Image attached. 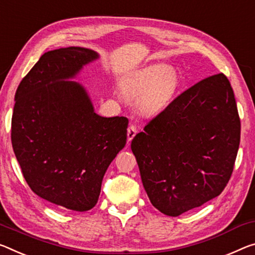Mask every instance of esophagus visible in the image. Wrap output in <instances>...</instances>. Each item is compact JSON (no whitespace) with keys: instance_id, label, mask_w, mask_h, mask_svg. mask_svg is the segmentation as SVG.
I'll list each match as a JSON object with an SVG mask.
<instances>
[{"instance_id":"34e87169","label":"esophagus","mask_w":255,"mask_h":255,"mask_svg":"<svg viewBox=\"0 0 255 255\" xmlns=\"http://www.w3.org/2000/svg\"><path fill=\"white\" fill-rule=\"evenodd\" d=\"M136 134H137L136 126H134V125H130V126L128 127V130H127V138H128V142H130V140H131L132 138H134Z\"/></svg>"}]
</instances>
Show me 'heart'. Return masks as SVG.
Instances as JSON below:
<instances>
[{
    "instance_id": "b5f03b06",
    "label": "heart",
    "mask_w": 255,
    "mask_h": 255,
    "mask_svg": "<svg viewBox=\"0 0 255 255\" xmlns=\"http://www.w3.org/2000/svg\"><path fill=\"white\" fill-rule=\"evenodd\" d=\"M179 86L178 76L164 66L139 70L121 86L123 96L143 115H157L167 108Z\"/></svg>"
}]
</instances>
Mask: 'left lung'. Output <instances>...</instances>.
<instances>
[{
  "label": "left lung",
  "mask_w": 255,
  "mask_h": 255,
  "mask_svg": "<svg viewBox=\"0 0 255 255\" xmlns=\"http://www.w3.org/2000/svg\"><path fill=\"white\" fill-rule=\"evenodd\" d=\"M240 140L235 95L224 74L181 93L131 140L153 207L178 217L220 195Z\"/></svg>",
  "instance_id": "1"
}]
</instances>
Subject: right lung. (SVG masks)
<instances>
[{
	"mask_svg": "<svg viewBox=\"0 0 255 255\" xmlns=\"http://www.w3.org/2000/svg\"><path fill=\"white\" fill-rule=\"evenodd\" d=\"M98 59L78 46L44 53L19 84L11 121L12 147L31 191L78 212L98 203L104 173L127 140L128 119L99 116L71 80Z\"/></svg>",
	"mask_w": 255,
	"mask_h": 255,
	"instance_id": "add662e5",
	"label": "right lung"
}]
</instances>
